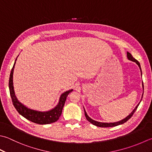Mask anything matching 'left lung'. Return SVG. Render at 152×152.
Returning <instances> with one entry per match:
<instances>
[{
  "instance_id": "obj_1",
  "label": "left lung",
  "mask_w": 152,
  "mask_h": 152,
  "mask_svg": "<svg viewBox=\"0 0 152 152\" xmlns=\"http://www.w3.org/2000/svg\"><path fill=\"white\" fill-rule=\"evenodd\" d=\"M127 58L128 59H129V61H131L132 62H136V64H138V66H139L140 69V72H141V75H142V70H141V66H140V62L137 61L136 60V59L133 57V56H132V55L130 54V53L127 52ZM142 88H143V94H144V84H143V82H142ZM143 94H142V97H143ZM142 100V99H141ZM141 100H140V102H141ZM140 102L136 106V107L134 108V109L133 110V111L130 113L127 116V117L126 118H123V120H121L119 121H117V122H115V123H102V122H98V121H94L92 119V118H91L88 115L87 113H86V110L84 107V113H85V116H86V119H87L90 123H91V124H93L94 125H96L97 126H99V127H112V126H118L119 125V124H123L124 123H126V122L127 121H129L130 118L132 117V116L133 115V114L134 113V112L136 111V110L137 109L139 105V104L140 103Z\"/></svg>"
}]
</instances>
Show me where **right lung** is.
Returning a JSON list of instances; mask_svg holds the SVG:
<instances>
[{"label":"right lung","instance_id":"obj_1","mask_svg":"<svg viewBox=\"0 0 152 152\" xmlns=\"http://www.w3.org/2000/svg\"><path fill=\"white\" fill-rule=\"evenodd\" d=\"M18 56L16 57V60H15L14 66L11 70L8 83L10 94L14 107L16 108L17 111L21 115L23 116V117L26 118V119L33 122V123L39 124H46L55 123V122L58 120L59 117H61L62 109H63V107L64 105L65 102H66L68 95L69 94L70 92H72L73 90L72 89V90L64 91L63 94H62L61 95L60 98H59V101L57 105H56L53 109L49 110V111H39L27 107L26 106H25L23 104L20 102L18 99H17L14 90L13 73L15 64H16V61L17 60Z\"/></svg>","mask_w":152,"mask_h":152}]
</instances>
